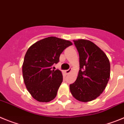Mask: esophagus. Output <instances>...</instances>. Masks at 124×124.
<instances>
[{
	"label": "esophagus",
	"mask_w": 124,
	"mask_h": 124,
	"mask_svg": "<svg viewBox=\"0 0 124 124\" xmlns=\"http://www.w3.org/2000/svg\"><path fill=\"white\" fill-rule=\"evenodd\" d=\"M71 70H72V69H68V70H65V73H69L70 72H71Z\"/></svg>",
	"instance_id": "1"
}]
</instances>
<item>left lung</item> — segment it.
Instances as JSON below:
<instances>
[{"instance_id":"8db88e82","label":"left lung","mask_w":124,"mask_h":124,"mask_svg":"<svg viewBox=\"0 0 124 124\" xmlns=\"http://www.w3.org/2000/svg\"><path fill=\"white\" fill-rule=\"evenodd\" d=\"M79 54L77 78L70 85V92L82 102L95 100L103 92L110 78V62L105 53L88 40H74Z\"/></svg>"}]
</instances>
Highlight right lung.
<instances>
[{"instance_id": "add662e5", "label": "right lung", "mask_w": 124, "mask_h": 124, "mask_svg": "<svg viewBox=\"0 0 124 124\" xmlns=\"http://www.w3.org/2000/svg\"><path fill=\"white\" fill-rule=\"evenodd\" d=\"M72 45L69 41L48 37L29 47L24 58L22 72L26 88L38 101L47 102L55 98L63 80L59 70H52L59 62L63 50Z\"/></svg>"}]
</instances>
